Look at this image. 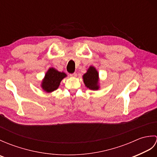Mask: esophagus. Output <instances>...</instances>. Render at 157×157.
Listing matches in <instances>:
<instances>
[{"mask_svg": "<svg viewBox=\"0 0 157 157\" xmlns=\"http://www.w3.org/2000/svg\"><path fill=\"white\" fill-rule=\"evenodd\" d=\"M70 76L72 77V78H76V77H77V73H71V74H70Z\"/></svg>", "mask_w": 157, "mask_h": 157, "instance_id": "34e87169", "label": "esophagus"}]
</instances>
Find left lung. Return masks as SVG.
Returning a JSON list of instances; mask_svg holds the SVG:
<instances>
[{"mask_svg": "<svg viewBox=\"0 0 157 157\" xmlns=\"http://www.w3.org/2000/svg\"><path fill=\"white\" fill-rule=\"evenodd\" d=\"M86 87L91 90H98L100 88L99 73L94 66H90L87 71L82 76Z\"/></svg>", "mask_w": 157, "mask_h": 157, "instance_id": "left-lung-1", "label": "left lung"}]
</instances>
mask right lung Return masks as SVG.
I'll return each mask as SVG.
<instances>
[{
    "instance_id": "obj_1",
    "label": "right lung",
    "mask_w": 157,
    "mask_h": 157,
    "mask_svg": "<svg viewBox=\"0 0 157 157\" xmlns=\"http://www.w3.org/2000/svg\"><path fill=\"white\" fill-rule=\"evenodd\" d=\"M65 77H67L65 73L59 71L55 68L50 67L41 82V88L46 92H52L58 89L60 83Z\"/></svg>"
}]
</instances>
